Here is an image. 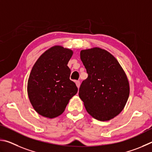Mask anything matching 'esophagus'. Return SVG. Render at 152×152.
Listing matches in <instances>:
<instances>
[{
  "label": "esophagus",
  "mask_w": 152,
  "mask_h": 152,
  "mask_svg": "<svg viewBox=\"0 0 152 152\" xmlns=\"http://www.w3.org/2000/svg\"><path fill=\"white\" fill-rule=\"evenodd\" d=\"M75 84L77 87V88H79V87H80V81H75Z\"/></svg>",
  "instance_id": "34e87169"
}]
</instances>
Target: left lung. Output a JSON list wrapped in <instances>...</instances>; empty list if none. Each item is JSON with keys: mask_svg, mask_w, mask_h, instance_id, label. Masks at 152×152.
<instances>
[{"mask_svg": "<svg viewBox=\"0 0 152 152\" xmlns=\"http://www.w3.org/2000/svg\"><path fill=\"white\" fill-rule=\"evenodd\" d=\"M81 61L88 77L80 86L79 96L90 115L109 121L124 110L129 95V84L120 64L99 47L81 50Z\"/></svg>", "mask_w": 152, "mask_h": 152, "instance_id": "1", "label": "left lung"}]
</instances>
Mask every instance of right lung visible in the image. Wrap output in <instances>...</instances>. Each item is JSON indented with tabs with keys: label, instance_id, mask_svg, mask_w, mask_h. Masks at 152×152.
I'll return each instance as SVG.
<instances>
[{
	"label": "right lung",
	"instance_id": "obj_1",
	"mask_svg": "<svg viewBox=\"0 0 152 152\" xmlns=\"http://www.w3.org/2000/svg\"><path fill=\"white\" fill-rule=\"evenodd\" d=\"M73 51L59 45L49 48L40 56L32 68L27 92L32 106L37 113L53 118L63 113L78 89L70 80L67 66Z\"/></svg>",
	"mask_w": 152,
	"mask_h": 152
}]
</instances>
